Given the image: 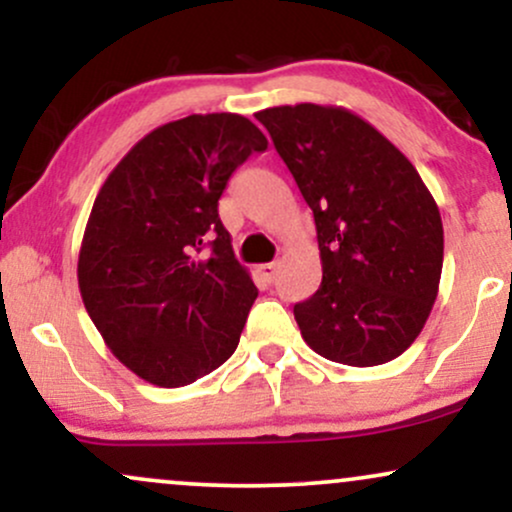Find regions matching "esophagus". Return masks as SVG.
<instances>
[{"label": "esophagus", "mask_w": 512, "mask_h": 512, "mask_svg": "<svg viewBox=\"0 0 512 512\" xmlns=\"http://www.w3.org/2000/svg\"><path fill=\"white\" fill-rule=\"evenodd\" d=\"M276 269H279V262H267V264H260V267H257V272H260L267 281H274Z\"/></svg>", "instance_id": "esophagus-1"}]
</instances>
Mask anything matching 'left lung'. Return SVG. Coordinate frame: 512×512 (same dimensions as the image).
Returning <instances> with one entry per match:
<instances>
[{
  "label": "left lung",
  "instance_id": "8db88e82",
  "mask_svg": "<svg viewBox=\"0 0 512 512\" xmlns=\"http://www.w3.org/2000/svg\"><path fill=\"white\" fill-rule=\"evenodd\" d=\"M255 117L315 216L322 284L293 305L305 344L358 368L404 354L443 272V221L421 175L346 108L298 103Z\"/></svg>",
  "mask_w": 512,
  "mask_h": 512
}]
</instances>
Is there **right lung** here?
Returning <instances> with one entry per match:
<instances>
[{"mask_svg": "<svg viewBox=\"0 0 512 512\" xmlns=\"http://www.w3.org/2000/svg\"><path fill=\"white\" fill-rule=\"evenodd\" d=\"M267 137L236 113L156 127L103 182L79 291L105 344L146 383L182 387L231 358L257 298L219 219L226 182Z\"/></svg>", "mask_w": 512, "mask_h": 512, "instance_id": "1", "label": "right lung"}]
</instances>
